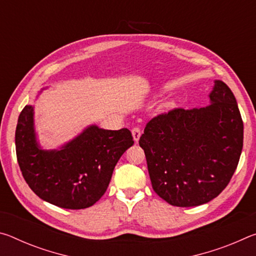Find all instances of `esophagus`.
<instances>
[{
    "label": "esophagus",
    "instance_id": "obj_1",
    "mask_svg": "<svg viewBox=\"0 0 256 256\" xmlns=\"http://www.w3.org/2000/svg\"><path fill=\"white\" fill-rule=\"evenodd\" d=\"M141 133L142 132H141V128H140L136 126V128H132V136H133L134 141H136V142L138 141V138H140V136H141Z\"/></svg>",
    "mask_w": 256,
    "mask_h": 256
}]
</instances>
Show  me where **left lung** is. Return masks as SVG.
<instances>
[{"label": "left lung", "instance_id": "obj_1", "mask_svg": "<svg viewBox=\"0 0 256 256\" xmlns=\"http://www.w3.org/2000/svg\"><path fill=\"white\" fill-rule=\"evenodd\" d=\"M209 98L206 107L156 116L138 141L154 190L172 206H196L216 198L240 162L244 125L236 98L220 80Z\"/></svg>", "mask_w": 256, "mask_h": 256}]
</instances>
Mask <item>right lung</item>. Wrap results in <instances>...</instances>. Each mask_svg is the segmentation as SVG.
Masks as SVG:
<instances>
[{"instance_id": "1", "label": "right lung", "mask_w": 256, "mask_h": 256, "mask_svg": "<svg viewBox=\"0 0 256 256\" xmlns=\"http://www.w3.org/2000/svg\"><path fill=\"white\" fill-rule=\"evenodd\" d=\"M133 144L128 128L90 125L60 149L44 150L32 105L20 112L16 130V159L29 188L42 200L71 210L92 206L105 194L116 164Z\"/></svg>"}]
</instances>
